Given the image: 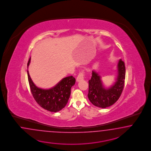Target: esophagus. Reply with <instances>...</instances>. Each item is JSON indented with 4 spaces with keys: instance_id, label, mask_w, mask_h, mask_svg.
Returning <instances> with one entry per match:
<instances>
[{
    "instance_id": "34e87169",
    "label": "esophagus",
    "mask_w": 151,
    "mask_h": 151,
    "mask_svg": "<svg viewBox=\"0 0 151 151\" xmlns=\"http://www.w3.org/2000/svg\"><path fill=\"white\" fill-rule=\"evenodd\" d=\"M84 76H85V73H84V72L83 71H82L81 72H80L79 74L78 75V77L76 78V81L78 82V81L82 80L83 79Z\"/></svg>"
}]
</instances>
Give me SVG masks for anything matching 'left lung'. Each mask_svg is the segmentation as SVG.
Segmentation results:
<instances>
[{
	"label": "left lung",
	"instance_id": "obj_1",
	"mask_svg": "<svg viewBox=\"0 0 151 151\" xmlns=\"http://www.w3.org/2000/svg\"><path fill=\"white\" fill-rule=\"evenodd\" d=\"M126 69L124 61L120 59L117 64V76L114 85L109 88L104 86L101 76L95 71H92L88 81V98L93 105L105 109L112 105L119 100L124 85Z\"/></svg>",
	"mask_w": 151,
	"mask_h": 151
}]
</instances>
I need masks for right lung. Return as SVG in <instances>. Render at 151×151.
Masks as SVG:
<instances>
[{
	"label": "right lung",
	"instance_id": "1",
	"mask_svg": "<svg viewBox=\"0 0 151 151\" xmlns=\"http://www.w3.org/2000/svg\"><path fill=\"white\" fill-rule=\"evenodd\" d=\"M30 63V58L27 68ZM27 78L32 96L37 103L50 112H56L66 105L71 94V88L75 83V78L73 76L63 78L56 86L49 89H42L37 87L32 82L29 71Z\"/></svg>",
	"mask_w": 151,
	"mask_h": 151
}]
</instances>
